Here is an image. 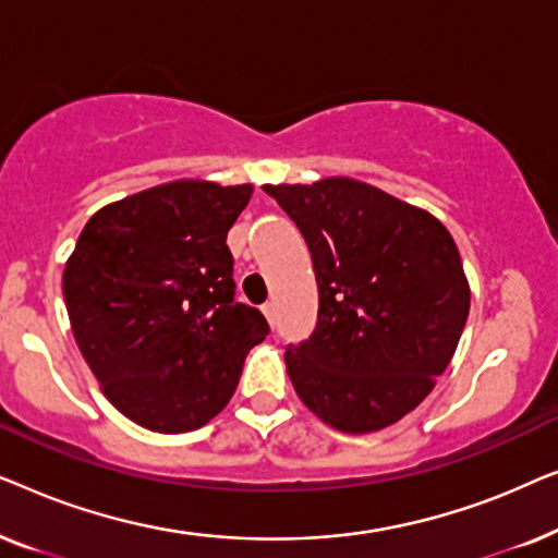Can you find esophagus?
I'll use <instances>...</instances> for the list:
<instances>
[{"instance_id": "esophagus-1", "label": "esophagus", "mask_w": 558, "mask_h": 558, "mask_svg": "<svg viewBox=\"0 0 558 558\" xmlns=\"http://www.w3.org/2000/svg\"><path fill=\"white\" fill-rule=\"evenodd\" d=\"M262 312H264V317L269 319V323H274V302H266L264 307H262Z\"/></svg>"}]
</instances>
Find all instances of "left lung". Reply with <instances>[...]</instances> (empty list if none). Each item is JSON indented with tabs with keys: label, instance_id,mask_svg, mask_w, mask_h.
<instances>
[{
	"label": "left lung",
	"instance_id": "obj_1",
	"mask_svg": "<svg viewBox=\"0 0 558 558\" xmlns=\"http://www.w3.org/2000/svg\"><path fill=\"white\" fill-rule=\"evenodd\" d=\"M264 190L302 231L319 289L315 332L284 353L296 396L338 432L396 424L432 393L468 323L454 239L361 180Z\"/></svg>",
	"mask_w": 558,
	"mask_h": 558
}]
</instances>
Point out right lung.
Masks as SVG:
<instances>
[{"label":"right lung","instance_id":"right-lung-1","mask_svg":"<svg viewBox=\"0 0 558 558\" xmlns=\"http://www.w3.org/2000/svg\"><path fill=\"white\" fill-rule=\"evenodd\" d=\"M254 187L174 180L90 216L65 262L71 327L101 391L159 434L226 409L269 325L235 302L226 235Z\"/></svg>","mask_w":558,"mask_h":558}]
</instances>
